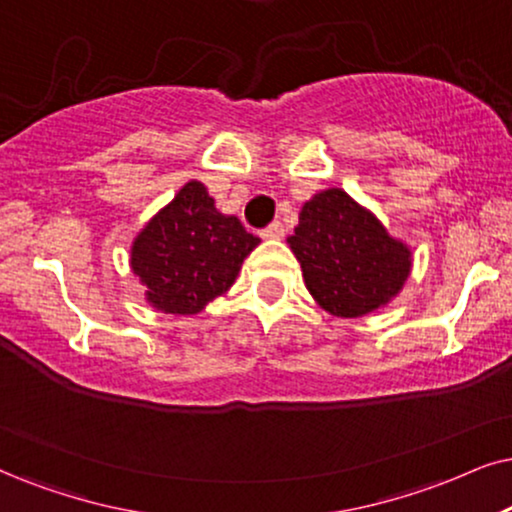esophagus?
I'll return each mask as SVG.
<instances>
[{"mask_svg":"<svg viewBox=\"0 0 512 512\" xmlns=\"http://www.w3.org/2000/svg\"><path fill=\"white\" fill-rule=\"evenodd\" d=\"M283 234H286V229H283L281 222H271L269 226H264L262 229L264 238H283Z\"/></svg>","mask_w":512,"mask_h":512,"instance_id":"esophagus-1","label":"esophagus"}]
</instances>
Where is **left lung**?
<instances>
[{
  "mask_svg": "<svg viewBox=\"0 0 512 512\" xmlns=\"http://www.w3.org/2000/svg\"><path fill=\"white\" fill-rule=\"evenodd\" d=\"M288 243L309 293L340 319L385 307L411 271V250L342 189H326L307 200Z\"/></svg>",
  "mask_w": 512,
  "mask_h": 512,
  "instance_id": "left-lung-1",
  "label": "left lung"
}]
</instances>
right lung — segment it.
Here are the masks:
<instances>
[{
    "label": "right lung",
    "mask_w": 512,
    "mask_h": 512,
    "mask_svg": "<svg viewBox=\"0 0 512 512\" xmlns=\"http://www.w3.org/2000/svg\"><path fill=\"white\" fill-rule=\"evenodd\" d=\"M257 243L260 238L248 234L241 219L215 208L200 181H189L139 231L129 264L151 307L191 316L234 286Z\"/></svg>",
    "instance_id": "right-lung-1"
}]
</instances>
